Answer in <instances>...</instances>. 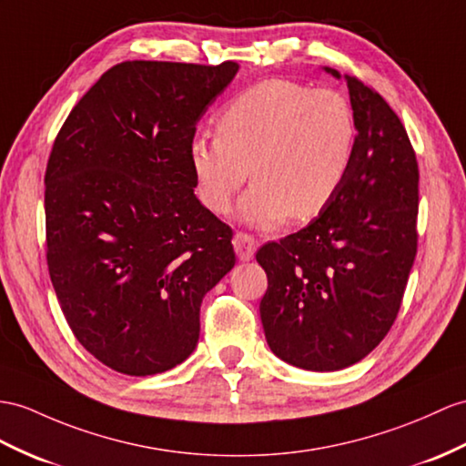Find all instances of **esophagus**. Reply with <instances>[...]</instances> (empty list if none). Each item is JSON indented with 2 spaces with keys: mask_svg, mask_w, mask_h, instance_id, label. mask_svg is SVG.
Listing matches in <instances>:
<instances>
[{
  "mask_svg": "<svg viewBox=\"0 0 466 466\" xmlns=\"http://www.w3.org/2000/svg\"><path fill=\"white\" fill-rule=\"evenodd\" d=\"M233 245H235L237 257H239L241 260H251L255 257V251H257L255 235L247 233V231H237Z\"/></svg>",
  "mask_w": 466,
  "mask_h": 466,
  "instance_id": "esophagus-1",
  "label": "esophagus"
}]
</instances>
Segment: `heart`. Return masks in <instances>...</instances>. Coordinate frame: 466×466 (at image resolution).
Returning <instances> with one entry per match:
<instances>
[{
	"instance_id": "b5f03b06",
	"label": "heart",
	"mask_w": 466,
	"mask_h": 466,
	"mask_svg": "<svg viewBox=\"0 0 466 466\" xmlns=\"http://www.w3.org/2000/svg\"><path fill=\"white\" fill-rule=\"evenodd\" d=\"M356 140L354 110L342 95L268 78L227 105L218 136L191 142L189 164L198 196L213 213L229 211L251 169L255 184L241 209L267 227L324 211L350 174Z\"/></svg>"
}]
</instances>
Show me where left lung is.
<instances>
[{
	"label": "left lung",
	"mask_w": 466,
	"mask_h": 466,
	"mask_svg": "<svg viewBox=\"0 0 466 466\" xmlns=\"http://www.w3.org/2000/svg\"><path fill=\"white\" fill-rule=\"evenodd\" d=\"M346 81L358 140L344 186L304 229L257 251L268 279L258 306L268 348L310 371L348 368L381 342L417 255L410 136L380 93L358 76Z\"/></svg>",
	"instance_id": "obj_1"
}]
</instances>
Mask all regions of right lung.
Segmentation results:
<instances>
[{
  "label": "right lung",
  "instance_id": "1",
  "mask_svg": "<svg viewBox=\"0 0 466 466\" xmlns=\"http://www.w3.org/2000/svg\"><path fill=\"white\" fill-rule=\"evenodd\" d=\"M237 63L124 61L76 102L45 172V243L75 338L127 376L196 350L206 292L235 267L233 229L194 196L196 124Z\"/></svg>",
  "mask_w": 466,
  "mask_h": 466
}]
</instances>
